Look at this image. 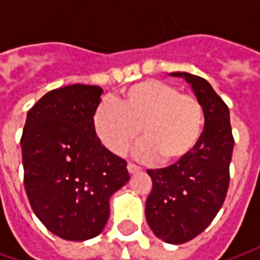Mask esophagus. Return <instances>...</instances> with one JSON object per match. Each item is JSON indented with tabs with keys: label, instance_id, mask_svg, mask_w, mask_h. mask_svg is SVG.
<instances>
[{
	"label": "esophagus",
	"instance_id": "esophagus-1",
	"mask_svg": "<svg viewBox=\"0 0 260 260\" xmlns=\"http://www.w3.org/2000/svg\"><path fill=\"white\" fill-rule=\"evenodd\" d=\"M126 169H128V171H129L131 174H134V173H138V171H141V167H139V166H136V164H134V163H128Z\"/></svg>",
	"mask_w": 260,
	"mask_h": 260
}]
</instances>
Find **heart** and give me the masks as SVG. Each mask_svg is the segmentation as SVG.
Wrapping results in <instances>:
<instances>
[{"label":"heart","instance_id":"obj_1","mask_svg":"<svg viewBox=\"0 0 260 260\" xmlns=\"http://www.w3.org/2000/svg\"><path fill=\"white\" fill-rule=\"evenodd\" d=\"M103 145L124 154L141 135L136 147L141 158L157 157L175 164L186 158L198 145L205 125L202 103L192 94L160 79H146L121 91L117 104L103 102L93 118Z\"/></svg>","mask_w":260,"mask_h":260}]
</instances>
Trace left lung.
I'll use <instances>...</instances> for the list:
<instances>
[{"label":"left lung","mask_w":260,"mask_h":260,"mask_svg":"<svg viewBox=\"0 0 260 260\" xmlns=\"http://www.w3.org/2000/svg\"><path fill=\"white\" fill-rule=\"evenodd\" d=\"M171 75L191 83L203 106L205 129L193 152L182 161L147 170L153 186L146 201V220L160 240L184 244L201 234L223 206L234 136L229 107L206 79L188 72Z\"/></svg>","instance_id":"8db88e82"}]
</instances>
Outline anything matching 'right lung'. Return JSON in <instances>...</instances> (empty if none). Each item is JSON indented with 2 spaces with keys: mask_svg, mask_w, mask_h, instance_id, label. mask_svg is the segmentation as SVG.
I'll return each instance as SVG.
<instances>
[{
  "mask_svg": "<svg viewBox=\"0 0 260 260\" xmlns=\"http://www.w3.org/2000/svg\"><path fill=\"white\" fill-rule=\"evenodd\" d=\"M103 89L69 85L29 110L22 145L29 203L53 234L85 241L103 231L110 198L129 181L126 161L103 146L93 117Z\"/></svg>",
  "mask_w": 260,
  "mask_h": 260,
  "instance_id": "right-lung-1",
  "label": "right lung"
}]
</instances>
